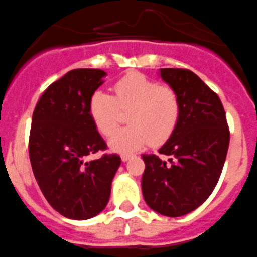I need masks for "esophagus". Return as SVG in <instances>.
I'll use <instances>...</instances> for the list:
<instances>
[{"label": "esophagus", "mask_w": 257, "mask_h": 257, "mask_svg": "<svg viewBox=\"0 0 257 257\" xmlns=\"http://www.w3.org/2000/svg\"><path fill=\"white\" fill-rule=\"evenodd\" d=\"M131 157H133V155H131V154H127V153H123V154H121L122 162H127V161H128V159H130Z\"/></svg>", "instance_id": "1"}]
</instances>
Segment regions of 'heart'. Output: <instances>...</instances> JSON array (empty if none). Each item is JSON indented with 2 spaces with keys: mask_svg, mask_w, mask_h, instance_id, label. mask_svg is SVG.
Wrapping results in <instances>:
<instances>
[{
  "mask_svg": "<svg viewBox=\"0 0 257 257\" xmlns=\"http://www.w3.org/2000/svg\"><path fill=\"white\" fill-rule=\"evenodd\" d=\"M114 96L103 90L91 94L89 113L100 134L112 135L118 125L120 109L132 108L127 116L131 125L109 139L114 152H134L150 141L159 145L175 133L180 121L181 102L169 86L159 85L140 72H130L114 84Z\"/></svg>",
  "mask_w": 257,
  "mask_h": 257,
  "instance_id": "b5f03b06",
  "label": "heart"
}]
</instances>
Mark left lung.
<instances>
[{"mask_svg": "<svg viewBox=\"0 0 257 257\" xmlns=\"http://www.w3.org/2000/svg\"><path fill=\"white\" fill-rule=\"evenodd\" d=\"M161 77L178 94L180 121L159 149L168 161L141 155V190L149 208L175 218L199 208L215 188L229 147V128L219 96L196 74L161 69Z\"/></svg>", "mask_w": 257, "mask_h": 257, "instance_id": "1", "label": "left lung"}]
</instances>
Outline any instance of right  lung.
Segmentation results:
<instances>
[{
  "instance_id": "1",
  "label": "right lung",
  "mask_w": 257,
  "mask_h": 257,
  "mask_svg": "<svg viewBox=\"0 0 257 257\" xmlns=\"http://www.w3.org/2000/svg\"><path fill=\"white\" fill-rule=\"evenodd\" d=\"M103 70L76 69L42 94L33 112L29 157L49 205L75 220L90 219L107 206L117 154L88 157L107 149L89 113V100L103 84Z\"/></svg>"
}]
</instances>
